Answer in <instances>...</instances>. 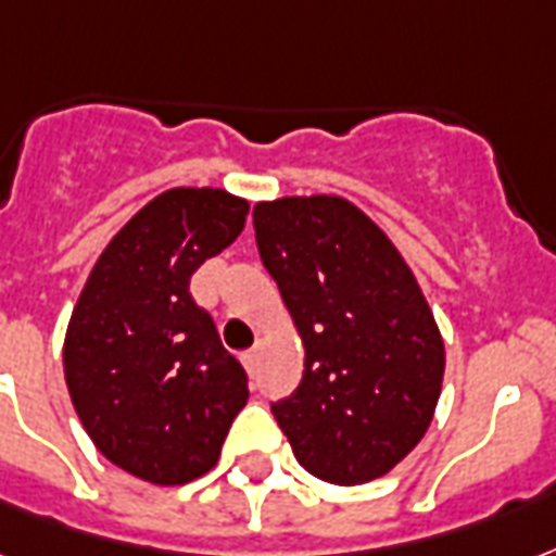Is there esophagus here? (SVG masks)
I'll return each mask as SVG.
<instances>
[{
	"label": "esophagus",
	"mask_w": 556,
	"mask_h": 556,
	"mask_svg": "<svg viewBox=\"0 0 556 556\" xmlns=\"http://www.w3.org/2000/svg\"><path fill=\"white\" fill-rule=\"evenodd\" d=\"M241 362H244L248 370H256V362H260V346H253V350H248V353H241Z\"/></svg>",
	"instance_id": "1"
}]
</instances>
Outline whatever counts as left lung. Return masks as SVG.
I'll use <instances>...</instances> for the list:
<instances>
[{
    "instance_id": "1",
    "label": "left lung",
    "mask_w": 556,
    "mask_h": 556,
    "mask_svg": "<svg viewBox=\"0 0 556 556\" xmlns=\"http://www.w3.org/2000/svg\"><path fill=\"white\" fill-rule=\"evenodd\" d=\"M253 227L306 350L296 391L270 405L279 429L320 481L388 476L429 431L446 370L417 277L338 194L262 201Z\"/></svg>"
}]
</instances>
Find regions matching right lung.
Returning a JSON list of instances; mask_svg holds the SVG:
<instances>
[{
	"instance_id": "1",
	"label": "right lung",
	"mask_w": 556,
	"mask_h": 556,
	"mask_svg": "<svg viewBox=\"0 0 556 556\" xmlns=\"http://www.w3.org/2000/svg\"><path fill=\"white\" fill-rule=\"evenodd\" d=\"M248 210L210 186L156 194L101 250L72 308L63 376L80 426L148 484L206 476L248 405V372L189 294L194 270L239 239Z\"/></svg>"
}]
</instances>
